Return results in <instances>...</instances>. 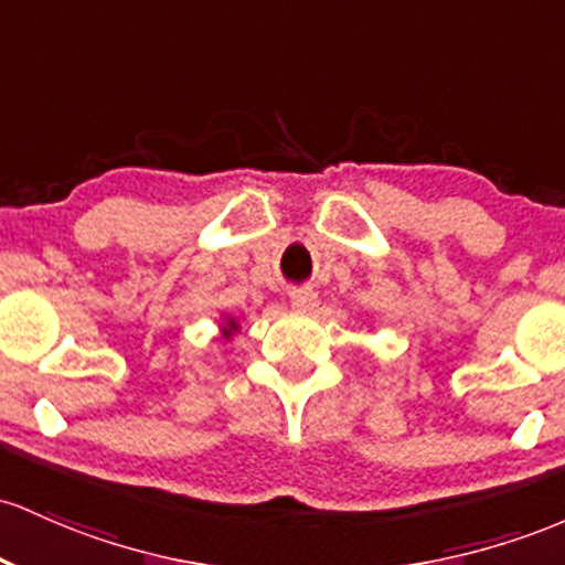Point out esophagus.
I'll list each match as a JSON object with an SVG mask.
<instances>
[{"label":"esophagus","mask_w":565,"mask_h":565,"mask_svg":"<svg viewBox=\"0 0 565 565\" xmlns=\"http://www.w3.org/2000/svg\"><path fill=\"white\" fill-rule=\"evenodd\" d=\"M290 303L299 309H315L317 307V294L312 288H294L290 290Z\"/></svg>","instance_id":"1"}]
</instances>
